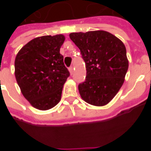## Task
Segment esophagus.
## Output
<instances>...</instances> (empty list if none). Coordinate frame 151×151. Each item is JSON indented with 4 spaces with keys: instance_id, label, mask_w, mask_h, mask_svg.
I'll return each instance as SVG.
<instances>
[{
    "instance_id": "34e87169",
    "label": "esophagus",
    "mask_w": 151,
    "mask_h": 151,
    "mask_svg": "<svg viewBox=\"0 0 151 151\" xmlns=\"http://www.w3.org/2000/svg\"><path fill=\"white\" fill-rule=\"evenodd\" d=\"M69 73H70V74L71 75L73 74V73H74V69H73V66H70V67L69 68Z\"/></svg>"
}]
</instances>
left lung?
<instances>
[{"label":"left lung","mask_w":151,"mask_h":151,"mask_svg":"<svg viewBox=\"0 0 151 151\" xmlns=\"http://www.w3.org/2000/svg\"><path fill=\"white\" fill-rule=\"evenodd\" d=\"M69 38L79 48L87 70L85 81L78 85L81 97L94 106L107 104L123 85L129 68L125 45L103 30L73 32Z\"/></svg>","instance_id":"left-lung-1"}]
</instances>
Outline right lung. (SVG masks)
<instances>
[{
	"label": "right lung",
	"instance_id": "obj_1",
	"mask_svg": "<svg viewBox=\"0 0 151 151\" xmlns=\"http://www.w3.org/2000/svg\"><path fill=\"white\" fill-rule=\"evenodd\" d=\"M63 35H45L31 40L18 52L15 77L24 97L40 110L51 109L60 102L69 72L60 49Z\"/></svg>",
	"mask_w": 151,
	"mask_h": 151
}]
</instances>
